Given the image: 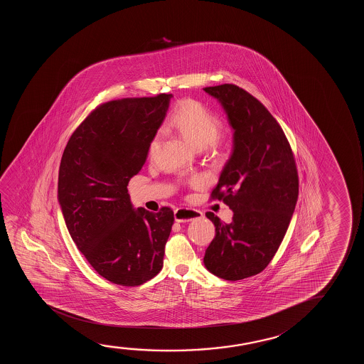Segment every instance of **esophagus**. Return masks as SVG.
Masks as SVG:
<instances>
[{
    "instance_id": "34e87169",
    "label": "esophagus",
    "mask_w": 364,
    "mask_h": 364,
    "mask_svg": "<svg viewBox=\"0 0 364 364\" xmlns=\"http://www.w3.org/2000/svg\"><path fill=\"white\" fill-rule=\"evenodd\" d=\"M174 216L176 223H189L191 220L200 219L203 216V213L199 210L189 208H179L175 210Z\"/></svg>"
}]
</instances>
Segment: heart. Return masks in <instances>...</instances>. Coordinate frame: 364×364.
<instances>
[{
  "label": "heart",
  "mask_w": 364,
  "mask_h": 364,
  "mask_svg": "<svg viewBox=\"0 0 364 364\" xmlns=\"http://www.w3.org/2000/svg\"><path fill=\"white\" fill-rule=\"evenodd\" d=\"M169 123L198 149L215 144L223 132V122L219 115L195 100H180L170 115ZM158 145L159 135H155L149 144L150 156L154 155Z\"/></svg>",
  "instance_id": "1"
}]
</instances>
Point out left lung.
Returning a JSON list of instances; mask_svg holds the SVG:
<instances>
[{"instance_id":"1","label":"left lung","mask_w":364,"mask_h":364,"mask_svg":"<svg viewBox=\"0 0 364 364\" xmlns=\"http://www.w3.org/2000/svg\"><path fill=\"white\" fill-rule=\"evenodd\" d=\"M221 102L234 128V151L210 200L234 211L225 224L206 213L215 237L205 251L211 274L237 281L266 269L284 240L299 199V173L284 130L267 108L235 85L204 88Z\"/></svg>"}]
</instances>
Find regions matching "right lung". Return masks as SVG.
Segmentation results:
<instances>
[{"mask_svg": "<svg viewBox=\"0 0 364 364\" xmlns=\"http://www.w3.org/2000/svg\"><path fill=\"white\" fill-rule=\"evenodd\" d=\"M171 97L98 105L60 159L58 200L70 237L102 277L120 286L144 284L163 267L174 211L133 210L127 186L143 168Z\"/></svg>", "mask_w": 364, "mask_h": 364, "instance_id": "add662e5", "label": "right lung"}]
</instances>
